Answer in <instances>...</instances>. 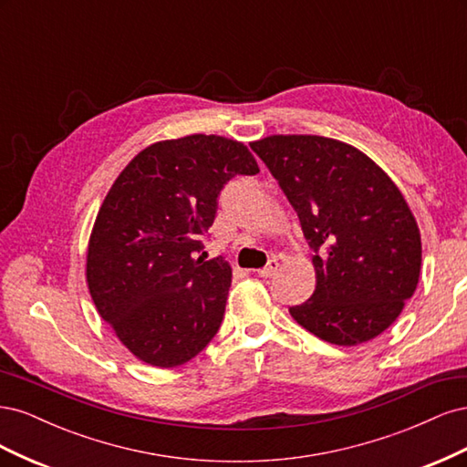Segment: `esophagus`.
<instances>
[{"label":"esophagus","instance_id":"obj_1","mask_svg":"<svg viewBox=\"0 0 467 467\" xmlns=\"http://www.w3.org/2000/svg\"><path fill=\"white\" fill-rule=\"evenodd\" d=\"M276 271H278V261H276V259H271V261H268L266 266L259 268L257 275H259L261 278H271V276H275Z\"/></svg>","mask_w":467,"mask_h":467}]
</instances>
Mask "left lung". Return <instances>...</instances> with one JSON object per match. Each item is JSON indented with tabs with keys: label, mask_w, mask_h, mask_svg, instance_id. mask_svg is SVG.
Wrapping results in <instances>:
<instances>
[{
	"label": "left lung",
	"mask_w": 467,
	"mask_h": 467,
	"mask_svg": "<svg viewBox=\"0 0 467 467\" xmlns=\"http://www.w3.org/2000/svg\"><path fill=\"white\" fill-rule=\"evenodd\" d=\"M251 148L316 251V290L290 316L338 347L384 333L415 294L422 259L419 225L398 185L368 155L333 138L275 134Z\"/></svg>",
	"instance_id": "obj_1"
}]
</instances>
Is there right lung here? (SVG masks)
I'll use <instances>...</instances> for the list:
<instances>
[{
    "label": "right lung",
    "mask_w": 467,
    "mask_h": 467,
    "mask_svg": "<svg viewBox=\"0 0 467 467\" xmlns=\"http://www.w3.org/2000/svg\"><path fill=\"white\" fill-rule=\"evenodd\" d=\"M255 173L242 142L191 134L144 148L112 182L91 230L86 276L99 316L136 358L175 368L218 333L232 266L196 253L225 182Z\"/></svg>",
    "instance_id": "1"
}]
</instances>
